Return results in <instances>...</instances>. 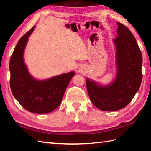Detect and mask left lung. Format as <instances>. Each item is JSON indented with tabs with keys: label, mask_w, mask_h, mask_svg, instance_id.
<instances>
[{
	"label": "left lung",
	"mask_w": 151,
	"mask_h": 151,
	"mask_svg": "<svg viewBox=\"0 0 151 151\" xmlns=\"http://www.w3.org/2000/svg\"><path fill=\"white\" fill-rule=\"evenodd\" d=\"M116 46V76L113 83L101 86L86 79V88L94 106L103 111H115L131 102L142 82V58L134 37L128 28L117 22Z\"/></svg>",
	"instance_id": "left-lung-1"
}]
</instances>
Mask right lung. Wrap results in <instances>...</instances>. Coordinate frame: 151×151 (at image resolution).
Here are the masks:
<instances>
[{"label": "right lung", "instance_id": "obj_1", "mask_svg": "<svg viewBox=\"0 0 151 151\" xmlns=\"http://www.w3.org/2000/svg\"><path fill=\"white\" fill-rule=\"evenodd\" d=\"M35 27L22 36L10 59V86L15 99L27 111L34 113H48L60 105L71 78L72 72L43 81L36 80L30 75L24 62V51L29 36Z\"/></svg>", "mask_w": 151, "mask_h": 151}]
</instances>
